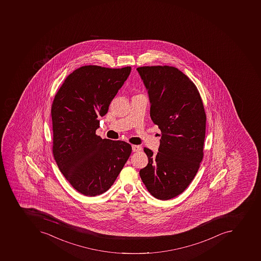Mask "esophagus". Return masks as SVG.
<instances>
[{
	"label": "esophagus",
	"mask_w": 261,
	"mask_h": 261,
	"mask_svg": "<svg viewBox=\"0 0 261 261\" xmlns=\"http://www.w3.org/2000/svg\"><path fill=\"white\" fill-rule=\"evenodd\" d=\"M141 149L142 148L140 145H132V151L133 152H140Z\"/></svg>",
	"instance_id": "obj_1"
}]
</instances>
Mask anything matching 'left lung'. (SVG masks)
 <instances>
[{
    "label": "left lung",
    "mask_w": 261,
    "mask_h": 261,
    "mask_svg": "<svg viewBox=\"0 0 261 261\" xmlns=\"http://www.w3.org/2000/svg\"><path fill=\"white\" fill-rule=\"evenodd\" d=\"M137 70L149 95L150 117L162 132L158 153L144 148L148 163L140 178L154 197L171 199L187 189L203 158L205 109L197 86L178 68Z\"/></svg>",
    "instance_id": "1"
}]
</instances>
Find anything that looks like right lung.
Wrapping results in <instances>:
<instances>
[{
	"label": "right lung",
	"mask_w": 261,
	"mask_h": 261,
	"mask_svg": "<svg viewBox=\"0 0 261 261\" xmlns=\"http://www.w3.org/2000/svg\"><path fill=\"white\" fill-rule=\"evenodd\" d=\"M132 67L82 66L70 73L51 105L54 158L76 191L95 197L109 190L132 153L121 140L95 134Z\"/></svg>",
	"instance_id": "obj_1"
}]
</instances>
